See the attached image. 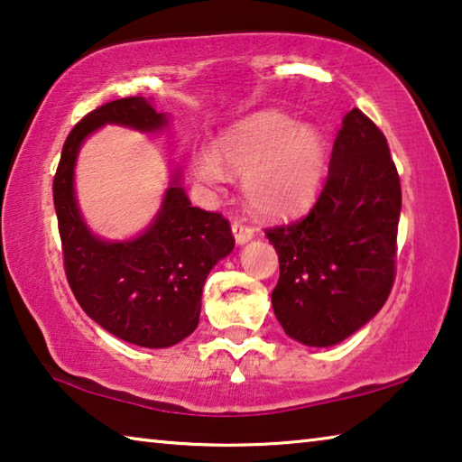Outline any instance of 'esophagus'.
Here are the masks:
<instances>
[{
    "mask_svg": "<svg viewBox=\"0 0 462 462\" xmlns=\"http://www.w3.org/2000/svg\"><path fill=\"white\" fill-rule=\"evenodd\" d=\"M232 232H234V238H236V245H246V242L254 238V228H250V226H246L240 220H234Z\"/></svg>",
    "mask_w": 462,
    "mask_h": 462,
    "instance_id": "34e87169",
    "label": "esophagus"
}]
</instances>
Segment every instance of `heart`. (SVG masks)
I'll return each mask as SVG.
<instances>
[{
	"instance_id": "b5f03b06",
	"label": "heart",
	"mask_w": 462,
	"mask_h": 462,
	"mask_svg": "<svg viewBox=\"0 0 462 462\" xmlns=\"http://www.w3.org/2000/svg\"><path fill=\"white\" fill-rule=\"evenodd\" d=\"M328 167V143L314 124H300L275 109L234 124L212 148L191 154V175L217 189L226 173L245 175L248 208L263 217H291L318 198Z\"/></svg>"
}]
</instances>
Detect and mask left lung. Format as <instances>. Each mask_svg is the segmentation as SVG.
<instances>
[{"label":"left lung","mask_w":462,"mask_h":462,"mask_svg":"<svg viewBox=\"0 0 462 462\" xmlns=\"http://www.w3.org/2000/svg\"><path fill=\"white\" fill-rule=\"evenodd\" d=\"M400 212L387 140L361 109H350L314 208L264 230L279 254L273 310L289 338L334 346L377 316L393 287Z\"/></svg>","instance_id":"obj_1"}]
</instances>
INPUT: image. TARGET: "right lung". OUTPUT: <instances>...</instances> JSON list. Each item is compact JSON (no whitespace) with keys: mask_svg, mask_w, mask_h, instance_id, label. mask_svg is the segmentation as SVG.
<instances>
[{"mask_svg":"<svg viewBox=\"0 0 462 462\" xmlns=\"http://www.w3.org/2000/svg\"><path fill=\"white\" fill-rule=\"evenodd\" d=\"M106 124L161 132L169 116L152 99L122 97L93 109L62 146L52 198L73 293L93 322L143 348H167L199 324L203 283L234 250L222 214L193 208L175 169L152 222L128 240H106L85 224L75 195V165L85 138Z\"/></svg>","mask_w":462,"mask_h":462,"instance_id":"obj_1","label":"right lung"}]
</instances>
